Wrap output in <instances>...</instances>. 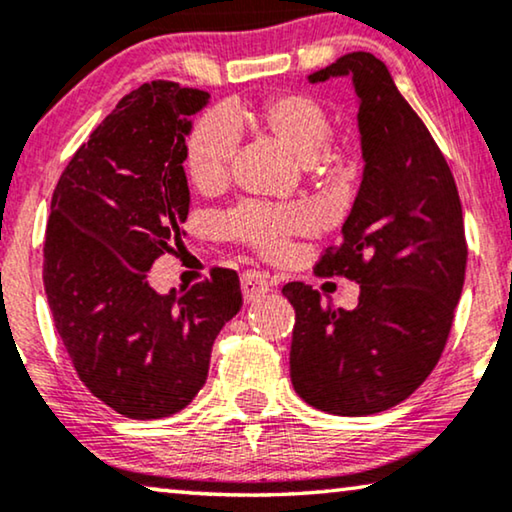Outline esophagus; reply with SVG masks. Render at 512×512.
I'll return each mask as SVG.
<instances>
[{"mask_svg":"<svg viewBox=\"0 0 512 512\" xmlns=\"http://www.w3.org/2000/svg\"><path fill=\"white\" fill-rule=\"evenodd\" d=\"M240 286H242V296H244V300H247V303H251V300H256V298H261V296H265V293L270 291L268 277L261 275V272H256V270L242 272Z\"/></svg>","mask_w":512,"mask_h":512,"instance_id":"obj_1","label":"esophagus"}]
</instances>
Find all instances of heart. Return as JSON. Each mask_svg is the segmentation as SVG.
I'll return each mask as SVG.
<instances>
[{
	"mask_svg": "<svg viewBox=\"0 0 512 512\" xmlns=\"http://www.w3.org/2000/svg\"><path fill=\"white\" fill-rule=\"evenodd\" d=\"M249 128L265 135L319 172H335L345 163L342 153L326 149L331 118L324 104L303 93H279L258 107H233L226 118L205 114L195 121L186 139V170L191 184L202 193H214L230 177L235 153V130ZM312 216L298 205H261L247 202L221 219L230 240L263 256L282 254L291 237L310 233Z\"/></svg>",
	"mask_w": 512,
	"mask_h": 512,
	"instance_id": "1",
	"label": "heart"
}]
</instances>
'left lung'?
<instances>
[{
    "label": "left lung",
    "instance_id": "obj_1",
    "mask_svg": "<svg viewBox=\"0 0 512 512\" xmlns=\"http://www.w3.org/2000/svg\"><path fill=\"white\" fill-rule=\"evenodd\" d=\"M352 76L366 167L342 242L319 277L361 284L354 310L289 282L293 389L312 408L361 417L405 401L436 368L466 275L464 214L450 165L373 53H347L310 81Z\"/></svg>",
    "mask_w": 512,
    "mask_h": 512
}]
</instances>
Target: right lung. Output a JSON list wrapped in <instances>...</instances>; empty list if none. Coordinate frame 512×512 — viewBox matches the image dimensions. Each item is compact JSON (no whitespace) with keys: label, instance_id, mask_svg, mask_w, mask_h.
Masks as SVG:
<instances>
[{"label":"right lung","instance_id":"right-lung-1","mask_svg":"<svg viewBox=\"0 0 512 512\" xmlns=\"http://www.w3.org/2000/svg\"><path fill=\"white\" fill-rule=\"evenodd\" d=\"M207 100L174 81L132 90L53 191L44 286L55 328L90 394L130 419L184 410L207 380L216 335L242 307L228 268L181 296L149 286L153 261L184 244L188 116Z\"/></svg>","mask_w":512,"mask_h":512}]
</instances>
